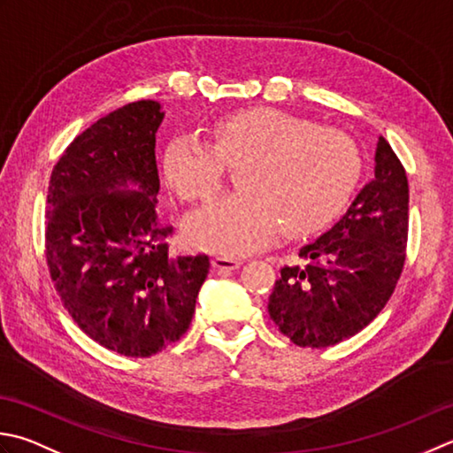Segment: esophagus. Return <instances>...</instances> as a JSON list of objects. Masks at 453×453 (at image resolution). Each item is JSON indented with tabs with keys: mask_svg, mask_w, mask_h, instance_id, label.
<instances>
[{
	"mask_svg": "<svg viewBox=\"0 0 453 453\" xmlns=\"http://www.w3.org/2000/svg\"><path fill=\"white\" fill-rule=\"evenodd\" d=\"M211 265H214V269H218L219 273H227V271H235L239 269V263L237 259H232V257H214L211 259Z\"/></svg>",
	"mask_w": 453,
	"mask_h": 453,
	"instance_id": "obj_1",
	"label": "esophagus"
}]
</instances>
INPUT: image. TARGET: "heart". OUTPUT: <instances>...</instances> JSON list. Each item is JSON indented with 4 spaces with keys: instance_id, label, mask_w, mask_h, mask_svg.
I'll list each match as a JSON object with an SVG mask.
<instances>
[{
    "instance_id": "obj_1",
    "label": "heart",
    "mask_w": 453,
    "mask_h": 453,
    "mask_svg": "<svg viewBox=\"0 0 453 453\" xmlns=\"http://www.w3.org/2000/svg\"><path fill=\"white\" fill-rule=\"evenodd\" d=\"M210 143L179 135L163 153V174L176 196L210 200L237 168L235 196L194 211L184 232L190 245L221 255H250L288 235L326 227L349 200L359 153L345 133L316 127L300 115L257 108L211 123Z\"/></svg>"
}]
</instances>
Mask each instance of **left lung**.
Returning <instances> with one entry per match:
<instances>
[{
	"label": "left lung",
	"instance_id": "8db88e82",
	"mask_svg": "<svg viewBox=\"0 0 453 453\" xmlns=\"http://www.w3.org/2000/svg\"><path fill=\"white\" fill-rule=\"evenodd\" d=\"M409 235V180L385 137L375 176L316 242L306 265H287L269 296V316L300 348H327L361 332L385 308L401 277Z\"/></svg>",
	"mask_w": 453,
	"mask_h": 453
}]
</instances>
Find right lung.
I'll list each match as a JSON object with an SVG mask.
<instances>
[{
  "label": "right lung",
  "instance_id": "obj_1",
  "mask_svg": "<svg viewBox=\"0 0 453 453\" xmlns=\"http://www.w3.org/2000/svg\"><path fill=\"white\" fill-rule=\"evenodd\" d=\"M163 105L139 100L97 119L52 168L47 263L73 320L105 349L150 357L192 322L208 255L168 253L157 211Z\"/></svg>",
  "mask_w": 453,
  "mask_h": 453
}]
</instances>
